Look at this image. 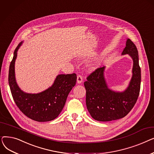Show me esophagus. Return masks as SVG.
I'll list each match as a JSON object with an SVG mask.
<instances>
[{
    "mask_svg": "<svg viewBox=\"0 0 154 154\" xmlns=\"http://www.w3.org/2000/svg\"><path fill=\"white\" fill-rule=\"evenodd\" d=\"M77 81L78 84H81L83 82V77L82 75H77Z\"/></svg>",
    "mask_w": 154,
    "mask_h": 154,
    "instance_id": "obj_1",
    "label": "esophagus"
}]
</instances>
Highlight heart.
<instances>
[{"mask_svg":"<svg viewBox=\"0 0 154 154\" xmlns=\"http://www.w3.org/2000/svg\"><path fill=\"white\" fill-rule=\"evenodd\" d=\"M95 67V65H93V66L91 67L92 69H94Z\"/></svg>","mask_w":154,"mask_h":154,"instance_id":"obj_1","label":"heart"}]
</instances>
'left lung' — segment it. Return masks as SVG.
<instances>
[{
	"label": "left lung",
	"mask_w": 154,
	"mask_h": 154,
	"mask_svg": "<svg viewBox=\"0 0 154 154\" xmlns=\"http://www.w3.org/2000/svg\"><path fill=\"white\" fill-rule=\"evenodd\" d=\"M128 54L133 60L132 77L124 92H115L108 87L104 77L105 67H99L87 77L86 106L92 117L97 121L108 122L126 116L134 107L140 92L141 70L138 51L128 38L122 55Z\"/></svg>",
	"instance_id": "obj_1"
}]
</instances>
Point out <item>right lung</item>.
Wrapping results in <instances>:
<instances>
[{"mask_svg": "<svg viewBox=\"0 0 154 154\" xmlns=\"http://www.w3.org/2000/svg\"><path fill=\"white\" fill-rule=\"evenodd\" d=\"M21 42L14 51L9 71V84L15 103L27 117L37 122H48L58 117L66 103L67 96L75 85V74L57 76L53 85L38 94H28L19 87L15 77V62Z\"/></svg>", "mask_w": 154, "mask_h": 154, "instance_id": "obj_1", "label": "right lung"}]
</instances>
